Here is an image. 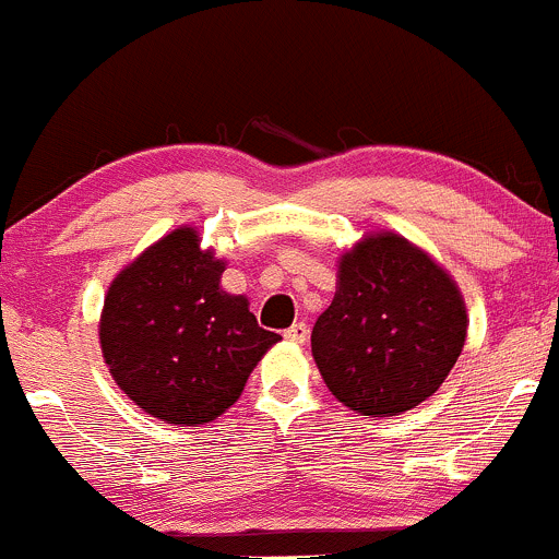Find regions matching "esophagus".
<instances>
[{"label":"esophagus","instance_id":"1","mask_svg":"<svg viewBox=\"0 0 559 559\" xmlns=\"http://www.w3.org/2000/svg\"><path fill=\"white\" fill-rule=\"evenodd\" d=\"M285 338L293 344H304L309 338V325L307 322H293V325L285 331Z\"/></svg>","mask_w":559,"mask_h":559}]
</instances>
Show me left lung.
Wrapping results in <instances>:
<instances>
[{
    "label": "left lung",
    "instance_id": "left-lung-1",
    "mask_svg": "<svg viewBox=\"0 0 559 559\" xmlns=\"http://www.w3.org/2000/svg\"><path fill=\"white\" fill-rule=\"evenodd\" d=\"M457 285L399 234H371L338 261V287L312 331L328 390L366 417H390L441 388L465 344Z\"/></svg>",
    "mask_w": 559,
    "mask_h": 559
}]
</instances>
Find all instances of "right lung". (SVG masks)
I'll return each mask as SVG.
<instances>
[{
    "label": "right lung",
    "instance_id": "1",
    "mask_svg": "<svg viewBox=\"0 0 559 559\" xmlns=\"http://www.w3.org/2000/svg\"><path fill=\"white\" fill-rule=\"evenodd\" d=\"M226 263L175 228L109 285L99 342L109 373L142 412L175 425L221 417L280 333L258 325L245 296L221 287Z\"/></svg>",
    "mask_w": 559,
    "mask_h": 559
}]
</instances>
